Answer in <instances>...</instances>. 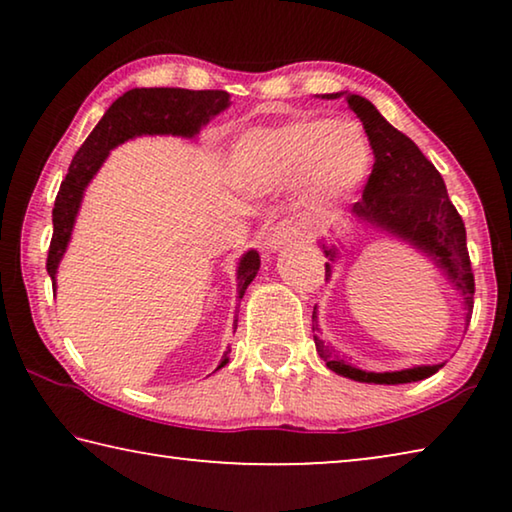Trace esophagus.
<instances>
[{"label": "esophagus", "mask_w": 512, "mask_h": 512, "mask_svg": "<svg viewBox=\"0 0 512 512\" xmlns=\"http://www.w3.org/2000/svg\"><path fill=\"white\" fill-rule=\"evenodd\" d=\"M300 237V225L298 221L293 219H280L271 230V235H268V248L277 250V248H284L289 246L293 239Z\"/></svg>", "instance_id": "esophagus-1"}]
</instances>
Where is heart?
I'll list each match as a JSON object with an SVG mask.
<instances>
[{
	"label": "heart",
	"instance_id": "b5f03b06",
	"mask_svg": "<svg viewBox=\"0 0 512 512\" xmlns=\"http://www.w3.org/2000/svg\"><path fill=\"white\" fill-rule=\"evenodd\" d=\"M370 164L372 149L359 124L298 117L241 137L232 151V178L248 189L300 180L311 201L332 205L357 192Z\"/></svg>",
	"mask_w": 512,
	"mask_h": 512
}]
</instances>
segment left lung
<instances>
[{
	"mask_svg": "<svg viewBox=\"0 0 512 512\" xmlns=\"http://www.w3.org/2000/svg\"><path fill=\"white\" fill-rule=\"evenodd\" d=\"M339 94H327V99L341 97ZM348 106L357 112L363 121V131L375 153V164L363 187V196L359 203L352 205V214L357 219L379 225L395 237H402L422 253H427L436 262L443 273L454 282L465 300V325H470L472 307H474V273L470 264L465 241V223L461 214L456 212L454 203L449 201L445 180L431 160L415 146L411 137L379 115V110L368 99L359 94H345ZM325 248V255L336 257V248ZM332 264H325V275L329 280ZM311 323L318 332L316 307L311 314ZM316 352L327 363L329 370L354 381H366V384H409L420 381L438 372L440 366H418L397 372H366L350 366L341 359L332 345H325L314 336Z\"/></svg>",
	"mask_w": 512,
	"mask_h": 512,
	"instance_id": "1",
	"label": "left lung"
}]
</instances>
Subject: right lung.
Masks as SVG:
<instances>
[{"label": "right lung", "instance_id": "add662e5", "mask_svg": "<svg viewBox=\"0 0 512 512\" xmlns=\"http://www.w3.org/2000/svg\"><path fill=\"white\" fill-rule=\"evenodd\" d=\"M230 106V94L225 90H183V88H135L112 103L106 115L94 126L88 140L76 151L67 176L60 183L54 203V235H51L47 253V273L56 287V268L65 255L69 235H72L76 212L81 198L94 173L99 171L110 149L131 140L135 135H183L192 137L214 115ZM259 271V255L250 250L239 262L237 291L239 302L244 298L248 284ZM239 309V307H237ZM237 329V327H235ZM228 363V352L223 354L221 366Z\"/></svg>", "mask_w": 512, "mask_h": 512}]
</instances>
